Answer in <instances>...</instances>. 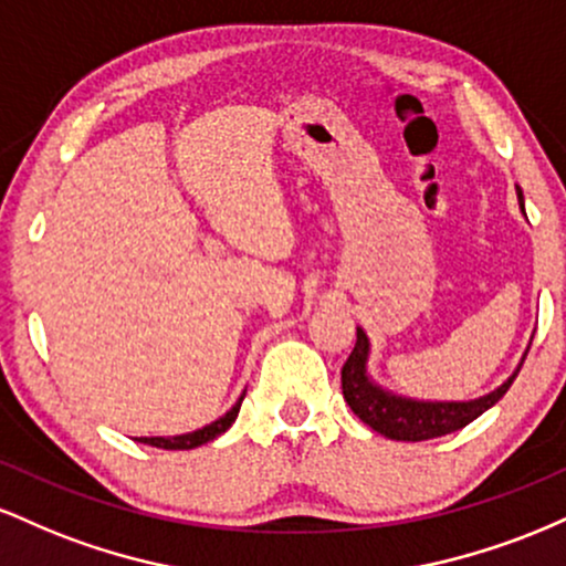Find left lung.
Here are the masks:
<instances>
[{
	"label": "left lung",
	"instance_id": "1",
	"mask_svg": "<svg viewBox=\"0 0 566 566\" xmlns=\"http://www.w3.org/2000/svg\"><path fill=\"white\" fill-rule=\"evenodd\" d=\"M516 199L518 210L524 212V197L522 188L516 186ZM527 218V212H524ZM532 346V340H530ZM369 337L361 327H356V346L350 350L348 361L343 365L340 380H343V396H346L348 407L354 409V415H359V420L373 428V431L382 433V437L394 441H426L444 437V433L460 431L479 415H484L486 409L495 407L503 399L505 391L511 388V382L516 380L518 369H522L524 359H527V350H524L522 361L511 373V378L500 382L495 391L479 396V399L469 401H431V399H412V396H401L382 388L380 382L373 380L369 375Z\"/></svg>",
	"mask_w": 566,
	"mask_h": 566
}]
</instances>
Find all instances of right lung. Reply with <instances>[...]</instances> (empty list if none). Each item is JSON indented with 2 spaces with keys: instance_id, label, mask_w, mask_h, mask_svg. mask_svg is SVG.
Returning <instances> with one entry per match:
<instances>
[{
  "instance_id": "obj_1",
  "label": "right lung",
  "mask_w": 566,
  "mask_h": 566,
  "mask_svg": "<svg viewBox=\"0 0 566 566\" xmlns=\"http://www.w3.org/2000/svg\"><path fill=\"white\" fill-rule=\"evenodd\" d=\"M242 401H244V394L239 396L237 401H233V407L229 409V412L220 415V418L212 420V423L197 428V431L178 433V437H140V439H135V441H140V444L161 447V450H193V447L207 444V441H212L216 437H220V433H223V431H229L233 420H237Z\"/></svg>"
}]
</instances>
